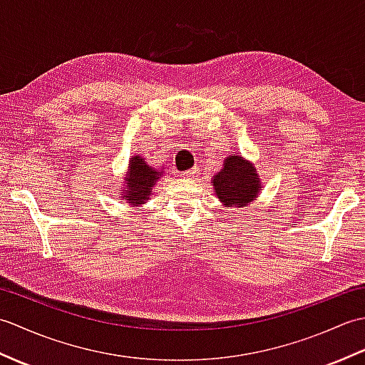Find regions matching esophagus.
Masks as SVG:
<instances>
[{"instance_id": "1", "label": "esophagus", "mask_w": 365, "mask_h": 365, "mask_svg": "<svg viewBox=\"0 0 365 365\" xmlns=\"http://www.w3.org/2000/svg\"><path fill=\"white\" fill-rule=\"evenodd\" d=\"M196 174H197V168H192L190 170H183V173H180L183 178H195Z\"/></svg>"}]
</instances>
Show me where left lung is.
<instances>
[{
	"label": "left lung",
	"mask_w": 365,
	"mask_h": 365,
	"mask_svg": "<svg viewBox=\"0 0 365 365\" xmlns=\"http://www.w3.org/2000/svg\"><path fill=\"white\" fill-rule=\"evenodd\" d=\"M212 187L224 207L243 208L259 197L263 185L254 163L234 152L213 175Z\"/></svg>",
	"instance_id": "8db88e82"
}]
</instances>
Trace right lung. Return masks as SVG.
Segmentation results:
<instances>
[{
    "instance_id": "1",
    "label": "right lung",
    "mask_w": 365,
    "mask_h": 365,
    "mask_svg": "<svg viewBox=\"0 0 365 365\" xmlns=\"http://www.w3.org/2000/svg\"><path fill=\"white\" fill-rule=\"evenodd\" d=\"M165 170L153 168L143 155H133L128 160V168L123 177V188L119 190L120 199L128 202L131 207H141L149 202L155 185Z\"/></svg>"
}]
</instances>
